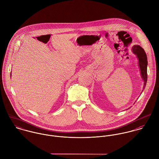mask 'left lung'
I'll list each match as a JSON object with an SVG mask.
<instances>
[{
    "mask_svg": "<svg viewBox=\"0 0 159 159\" xmlns=\"http://www.w3.org/2000/svg\"><path fill=\"white\" fill-rule=\"evenodd\" d=\"M132 52L136 55L138 59L139 67L140 68V73L143 80L144 81V86L143 89H144L148 79V74H147V66H148V59L146 54L140 46L134 45L132 47Z\"/></svg>",
    "mask_w": 159,
    "mask_h": 159,
    "instance_id": "obj_1",
    "label": "left lung"
}]
</instances>
